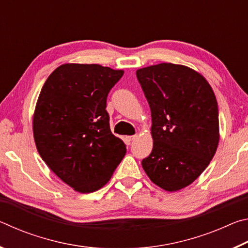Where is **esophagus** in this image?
<instances>
[{"mask_svg":"<svg viewBox=\"0 0 248 248\" xmlns=\"http://www.w3.org/2000/svg\"><path fill=\"white\" fill-rule=\"evenodd\" d=\"M136 138H137V136H127L125 137V140H127V142H131L136 139Z\"/></svg>","mask_w":248,"mask_h":248,"instance_id":"34e87169","label":"esophagus"}]
</instances>
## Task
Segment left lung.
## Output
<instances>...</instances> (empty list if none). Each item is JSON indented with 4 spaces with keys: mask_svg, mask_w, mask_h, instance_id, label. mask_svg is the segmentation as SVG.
I'll return each mask as SVG.
<instances>
[{
    "mask_svg": "<svg viewBox=\"0 0 248 248\" xmlns=\"http://www.w3.org/2000/svg\"><path fill=\"white\" fill-rule=\"evenodd\" d=\"M152 116L153 149L142 161L151 182L166 191L189 186L207 169L220 140L212 87L186 65L159 63L137 70Z\"/></svg>",
    "mask_w": 248,
    "mask_h": 248,
    "instance_id": "left-lung-1",
    "label": "left lung"
}]
</instances>
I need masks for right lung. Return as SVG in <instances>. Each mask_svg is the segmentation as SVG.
<instances>
[{
    "label": "right lung",
    "instance_id": "obj_1",
    "mask_svg": "<svg viewBox=\"0 0 248 248\" xmlns=\"http://www.w3.org/2000/svg\"><path fill=\"white\" fill-rule=\"evenodd\" d=\"M124 75L99 64L64 63L45 82L32 117L36 148L46 164L75 191L105 186L125 155L110 131L106 100Z\"/></svg>",
    "mask_w": 248,
    "mask_h": 248
}]
</instances>
